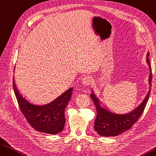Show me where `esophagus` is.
<instances>
[{
	"mask_svg": "<svg viewBox=\"0 0 156 156\" xmlns=\"http://www.w3.org/2000/svg\"><path fill=\"white\" fill-rule=\"evenodd\" d=\"M82 83L84 86H89L92 83V78L89 76H84L82 80Z\"/></svg>",
	"mask_w": 156,
	"mask_h": 156,
	"instance_id": "34e87169",
	"label": "esophagus"
}]
</instances>
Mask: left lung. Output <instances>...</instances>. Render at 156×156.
I'll return each mask as SVG.
<instances>
[{
  "mask_svg": "<svg viewBox=\"0 0 156 156\" xmlns=\"http://www.w3.org/2000/svg\"><path fill=\"white\" fill-rule=\"evenodd\" d=\"M149 55V53L148 52L147 62L150 69L149 81V83H151L152 81V73ZM150 91L149 88V91L148 92L146 98L136 109H135L131 113L126 115L113 114L107 111L106 109L102 108L99 105L98 99L92 93L90 98L93 99L97 109V117L95 121V127H94L97 133L101 136H116L131 129L144 112L145 106L149 100Z\"/></svg>",
  "mask_w": 156,
  "mask_h": 156,
  "instance_id": "8db88e82",
  "label": "left lung"
}]
</instances>
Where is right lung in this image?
Segmentation results:
<instances>
[{
  "mask_svg": "<svg viewBox=\"0 0 156 156\" xmlns=\"http://www.w3.org/2000/svg\"><path fill=\"white\" fill-rule=\"evenodd\" d=\"M13 77V88L20 111L35 130L48 134H57L63 131L66 122L64 112L72 96L71 88L48 105L37 106L20 96Z\"/></svg>",
  "mask_w": 156,
  "mask_h": 156,
  "instance_id": "add662e5",
  "label": "right lung"
}]
</instances>
